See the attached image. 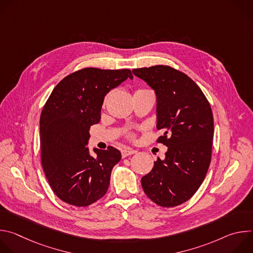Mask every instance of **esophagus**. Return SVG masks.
Masks as SVG:
<instances>
[{"label":"esophagus","mask_w":253,"mask_h":253,"mask_svg":"<svg viewBox=\"0 0 253 253\" xmlns=\"http://www.w3.org/2000/svg\"><path fill=\"white\" fill-rule=\"evenodd\" d=\"M121 153H122V157L125 158V157H127V156H129V155L135 154L136 151H135V150H131V149H124V150H122Z\"/></svg>","instance_id":"obj_1"}]
</instances>
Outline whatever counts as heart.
Returning <instances> with one entry per match:
<instances>
[{"mask_svg":"<svg viewBox=\"0 0 253 253\" xmlns=\"http://www.w3.org/2000/svg\"><path fill=\"white\" fill-rule=\"evenodd\" d=\"M128 137H129V138H134V135H133V134H129Z\"/></svg>","mask_w":253,"mask_h":253,"instance_id":"heart-1","label":"heart"}]
</instances>
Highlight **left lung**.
<instances>
[{"label": "left lung", "instance_id": "left-lung-1", "mask_svg": "<svg viewBox=\"0 0 253 253\" xmlns=\"http://www.w3.org/2000/svg\"><path fill=\"white\" fill-rule=\"evenodd\" d=\"M156 94L157 140L168 147L165 159L158 158L152 170L141 179L145 194L162 207H174L189 200L208 171L214 133L210 104L198 85L170 66L133 69Z\"/></svg>", "mask_w": 253, "mask_h": 253}]
</instances>
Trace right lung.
I'll return each mask as SVG.
<instances>
[{
    "label": "right lung",
    "mask_w": 253,
    "mask_h": 253,
    "mask_svg": "<svg viewBox=\"0 0 253 253\" xmlns=\"http://www.w3.org/2000/svg\"><path fill=\"white\" fill-rule=\"evenodd\" d=\"M127 78L129 69L84 68L66 76L52 91L41 113V162L54 193L74 206H88L103 197L113 167L120 161L118 149L86 147L89 130L99 123L105 95Z\"/></svg>",
    "instance_id": "right-lung-1"
}]
</instances>
